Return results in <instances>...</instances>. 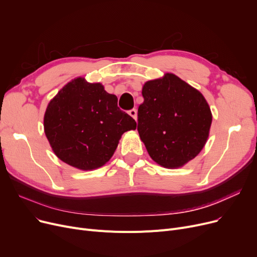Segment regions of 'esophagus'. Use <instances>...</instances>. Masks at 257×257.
<instances>
[{"label": "esophagus", "instance_id": "1", "mask_svg": "<svg viewBox=\"0 0 257 257\" xmlns=\"http://www.w3.org/2000/svg\"><path fill=\"white\" fill-rule=\"evenodd\" d=\"M128 113H129L130 116H132L136 120L138 119V111H137V109H134V108H133V109H131V110L128 111Z\"/></svg>", "mask_w": 257, "mask_h": 257}]
</instances>
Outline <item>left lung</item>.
<instances>
[{
  "label": "left lung",
  "instance_id": "obj_1",
  "mask_svg": "<svg viewBox=\"0 0 257 257\" xmlns=\"http://www.w3.org/2000/svg\"><path fill=\"white\" fill-rule=\"evenodd\" d=\"M142 93L138 131L148 153L160 167L182 168L208 140L212 114L206 99L172 73L147 81Z\"/></svg>",
  "mask_w": 257,
  "mask_h": 257
}]
</instances>
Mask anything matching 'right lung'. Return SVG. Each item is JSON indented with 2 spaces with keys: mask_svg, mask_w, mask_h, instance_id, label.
Listing matches in <instances>:
<instances>
[{
  "mask_svg": "<svg viewBox=\"0 0 257 257\" xmlns=\"http://www.w3.org/2000/svg\"><path fill=\"white\" fill-rule=\"evenodd\" d=\"M137 121L117 107V98L84 77L67 82L48 104L44 130L55 155L81 171L103 167L121 136Z\"/></svg>",
  "mask_w": 257,
  "mask_h": 257,
  "instance_id": "add662e5",
  "label": "right lung"
}]
</instances>
